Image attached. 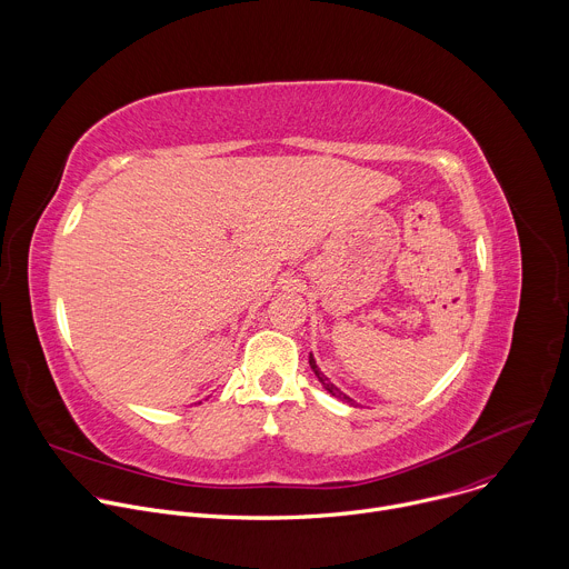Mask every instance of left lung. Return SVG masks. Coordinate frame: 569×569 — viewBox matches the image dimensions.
<instances>
[{
    "mask_svg": "<svg viewBox=\"0 0 569 569\" xmlns=\"http://www.w3.org/2000/svg\"><path fill=\"white\" fill-rule=\"evenodd\" d=\"M308 362H310V369L315 371V376H317V380L321 382V387H323V389H327V391H329L331 396H336L338 400H342V402H349V405H353V408H356V405H358V402H356L353 398H349V396H347L345 391H340V389H338V387H336V385H333V382H331V380H329L327 376H323V373L319 371V367H317V362H315L312 353L308 356Z\"/></svg>",
    "mask_w": 569,
    "mask_h": 569,
    "instance_id": "left-lung-1",
    "label": "left lung"
}]
</instances>
